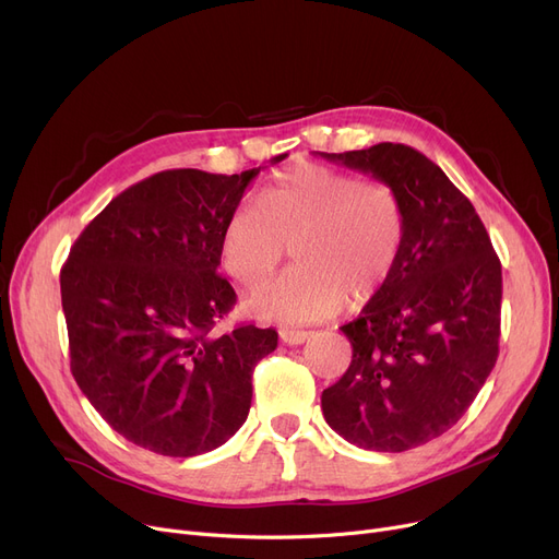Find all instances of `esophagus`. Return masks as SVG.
<instances>
[{
  "mask_svg": "<svg viewBox=\"0 0 559 559\" xmlns=\"http://www.w3.org/2000/svg\"><path fill=\"white\" fill-rule=\"evenodd\" d=\"M310 337V331H299V329H283L281 340L285 345H301Z\"/></svg>",
  "mask_w": 559,
  "mask_h": 559,
  "instance_id": "1",
  "label": "esophagus"
}]
</instances>
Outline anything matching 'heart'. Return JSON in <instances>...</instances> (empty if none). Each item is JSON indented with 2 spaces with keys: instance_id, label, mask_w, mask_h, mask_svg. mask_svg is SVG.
Instances as JSON below:
<instances>
[{
  "instance_id": "obj_1",
  "label": "heart",
  "mask_w": 559,
  "mask_h": 559,
  "mask_svg": "<svg viewBox=\"0 0 559 559\" xmlns=\"http://www.w3.org/2000/svg\"><path fill=\"white\" fill-rule=\"evenodd\" d=\"M404 235V207L391 185L299 162L264 185L260 203L233 210L222 260L235 281L255 285L293 245L299 262L255 287L247 306L266 320L312 322L347 299L368 304L391 278Z\"/></svg>"
}]
</instances>
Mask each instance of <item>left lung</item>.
<instances>
[{
	"label": "left lung",
	"mask_w": 559,
	"mask_h": 559,
	"mask_svg": "<svg viewBox=\"0 0 559 559\" xmlns=\"http://www.w3.org/2000/svg\"><path fill=\"white\" fill-rule=\"evenodd\" d=\"M322 155L391 185L406 216L391 278L340 329L352 362L322 393V411L352 445L404 452L454 427L491 374L500 260L473 203L411 145Z\"/></svg>",
	"instance_id": "1"
}]
</instances>
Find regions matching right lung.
<instances>
[{"mask_svg":"<svg viewBox=\"0 0 559 559\" xmlns=\"http://www.w3.org/2000/svg\"><path fill=\"white\" fill-rule=\"evenodd\" d=\"M258 174H155L118 193L70 249L61 304L72 377L139 448L197 456L249 416L251 374L278 333L214 326L237 301L216 274L224 226Z\"/></svg>","mask_w":559,"mask_h":559,"instance_id":"1","label":"right lung"}]
</instances>
